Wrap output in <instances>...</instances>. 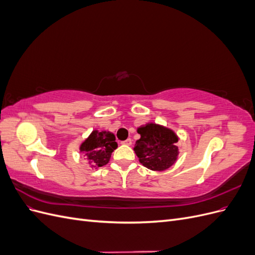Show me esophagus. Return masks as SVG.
I'll return each instance as SVG.
<instances>
[{
  "label": "esophagus",
  "mask_w": 255,
  "mask_h": 255,
  "mask_svg": "<svg viewBox=\"0 0 255 255\" xmlns=\"http://www.w3.org/2000/svg\"><path fill=\"white\" fill-rule=\"evenodd\" d=\"M123 144H127V145H132V139L130 138H128V139H127L126 141H122Z\"/></svg>",
  "instance_id": "esophagus-1"
}]
</instances>
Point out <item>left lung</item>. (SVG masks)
I'll return each instance as SVG.
<instances>
[{
	"label": "left lung",
	"instance_id": "8db88e82",
	"mask_svg": "<svg viewBox=\"0 0 255 255\" xmlns=\"http://www.w3.org/2000/svg\"><path fill=\"white\" fill-rule=\"evenodd\" d=\"M137 133L140 138L134 151L140 164L153 171H165L175 164L180 154L176 145L180 137L172 128L150 122L137 128Z\"/></svg>",
	"mask_w": 255,
	"mask_h": 255
}]
</instances>
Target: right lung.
<instances>
[{"label":"right lung","instance_id":"right-lung-1","mask_svg":"<svg viewBox=\"0 0 255 255\" xmlns=\"http://www.w3.org/2000/svg\"><path fill=\"white\" fill-rule=\"evenodd\" d=\"M116 137L110 130L94 129L80 144V153L86 158L89 167L99 168L109 164L112 153L118 148Z\"/></svg>","mask_w":255,"mask_h":255}]
</instances>
